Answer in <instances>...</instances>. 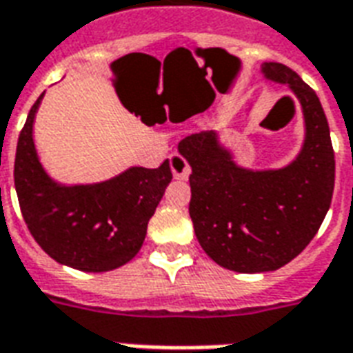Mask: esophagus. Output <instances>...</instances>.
<instances>
[{
	"mask_svg": "<svg viewBox=\"0 0 353 353\" xmlns=\"http://www.w3.org/2000/svg\"><path fill=\"white\" fill-rule=\"evenodd\" d=\"M169 167H171V173L176 180H188V176L192 173V167L186 161V158L179 152H173L169 156Z\"/></svg>",
	"mask_w": 353,
	"mask_h": 353,
	"instance_id": "34e87169",
	"label": "esophagus"
}]
</instances>
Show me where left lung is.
Segmentation results:
<instances>
[{
	"mask_svg": "<svg viewBox=\"0 0 353 353\" xmlns=\"http://www.w3.org/2000/svg\"><path fill=\"white\" fill-rule=\"evenodd\" d=\"M262 74L290 85L303 110L305 143L290 165L238 167L212 132L179 143L192 165L195 236L212 261L240 274L272 272L296 259L324 221L335 186V152L316 92L287 65L264 63Z\"/></svg>",
	"mask_w": 353,
	"mask_h": 353,
	"instance_id": "left-lung-1",
	"label": "left lung"
}]
</instances>
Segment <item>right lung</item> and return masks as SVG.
Wrapping results in <instances>:
<instances>
[{
  "mask_svg": "<svg viewBox=\"0 0 353 353\" xmlns=\"http://www.w3.org/2000/svg\"><path fill=\"white\" fill-rule=\"evenodd\" d=\"M44 94L23 124L14 158V186L23 221L54 261L81 272H110L139 253L148 219L171 182V167H132L89 186H61L37 158L33 121Z\"/></svg>",
  "mask_w": 353,
  "mask_h": 353,
  "instance_id": "1",
  "label": "right lung"
}]
</instances>
